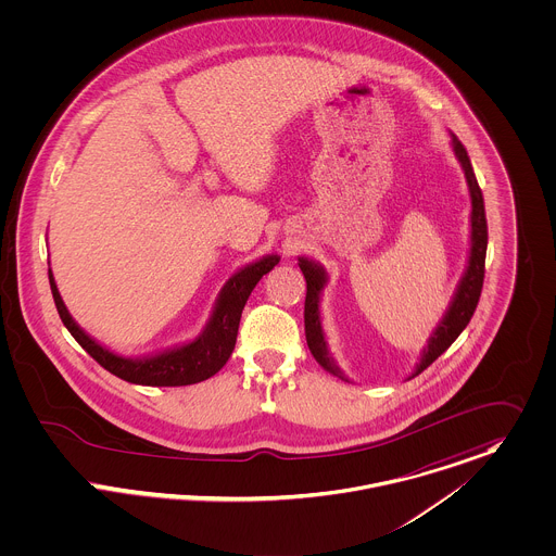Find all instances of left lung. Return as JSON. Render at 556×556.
<instances>
[{"mask_svg": "<svg viewBox=\"0 0 556 556\" xmlns=\"http://www.w3.org/2000/svg\"><path fill=\"white\" fill-rule=\"evenodd\" d=\"M452 151H454L456 160L460 162V168L465 173V181L469 187V198H471L469 253H467V264H465V270L460 275V281L456 283V290L452 294V301L445 308L443 317L439 319V324L432 328V332L427 339V345L420 354V361L416 363V369L412 370V375L407 379L420 375L458 339V334L467 328L469 319L473 317V311L478 307V301H480V294H482V283H484V262H486V248H489V226H486V213H484V198H482V189L478 186L476 173L471 168V160L467 155V149L463 147V142L454 134H452ZM299 266L305 275V281H307L305 334H307L308 352L313 354V358L317 361V365L321 369L328 370L330 375H334L343 381H352L334 363V358L328 350L324 326H321V294H324V288L328 286V270L319 262L311 260L307 255L299 257Z\"/></svg>", "mask_w": 556, "mask_h": 556, "instance_id": "8db88e82", "label": "left lung"}]
</instances>
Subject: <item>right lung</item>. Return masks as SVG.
I'll return each mask as SVG.
<instances>
[{
	"label": "right lung",
	"instance_id": "add662e5",
	"mask_svg": "<svg viewBox=\"0 0 556 556\" xmlns=\"http://www.w3.org/2000/svg\"><path fill=\"white\" fill-rule=\"evenodd\" d=\"M279 260L281 257L277 253H268L239 268L219 290L208 321L195 339L136 358L113 352L111 348L96 341L89 332H85L65 307L51 268L49 281L63 326L78 341V345L104 369L138 386H189L213 377L228 363L237 345L241 313L249 294L253 292L257 281L279 264Z\"/></svg>",
	"mask_w": 556,
	"mask_h": 556
}]
</instances>
